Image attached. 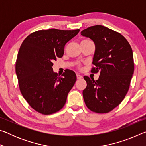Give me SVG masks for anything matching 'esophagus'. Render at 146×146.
Returning <instances> with one entry per match:
<instances>
[{
  "instance_id": "34e87169",
  "label": "esophagus",
  "mask_w": 146,
  "mask_h": 146,
  "mask_svg": "<svg viewBox=\"0 0 146 146\" xmlns=\"http://www.w3.org/2000/svg\"><path fill=\"white\" fill-rule=\"evenodd\" d=\"M76 78H77V79H81V78H82V76H81L80 75H76Z\"/></svg>"
}]
</instances>
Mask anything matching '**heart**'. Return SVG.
<instances>
[{"label": "heart", "instance_id": "obj_1", "mask_svg": "<svg viewBox=\"0 0 146 146\" xmlns=\"http://www.w3.org/2000/svg\"><path fill=\"white\" fill-rule=\"evenodd\" d=\"M89 40H82L81 41V42H86V41H88Z\"/></svg>", "mask_w": 146, "mask_h": 146}]
</instances>
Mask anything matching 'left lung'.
<instances>
[{"mask_svg": "<svg viewBox=\"0 0 146 146\" xmlns=\"http://www.w3.org/2000/svg\"><path fill=\"white\" fill-rule=\"evenodd\" d=\"M81 35L95 43L92 63L95 67L91 71L100 73L97 80L84 76L87 82L84 100L92 111L107 113L122 102L129 90L134 73L131 47L120 33L101 25L84 29Z\"/></svg>", "mask_w": 146, "mask_h": 146, "instance_id": "8db88e82", "label": "left lung"}]
</instances>
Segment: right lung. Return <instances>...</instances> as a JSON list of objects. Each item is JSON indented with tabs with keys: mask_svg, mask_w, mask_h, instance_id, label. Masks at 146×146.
Listing matches in <instances>:
<instances>
[{
	"mask_svg": "<svg viewBox=\"0 0 146 146\" xmlns=\"http://www.w3.org/2000/svg\"><path fill=\"white\" fill-rule=\"evenodd\" d=\"M79 31H36L29 35L20 47L15 64L20 91L29 106L41 114L60 110L75 84V72L68 70L59 77L53 71V62L63 56L66 43Z\"/></svg>",
	"mask_w": 146,
	"mask_h": 146,
	"instance_id": "obj_1",
	"label": "right lung"
}]
</instances>
